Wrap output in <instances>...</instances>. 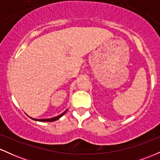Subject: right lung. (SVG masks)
Segmentation results:
<instances>
[{
    "label": "right lung",
    "instance_id": "right-lung-1",
    "mask_svg": "<svg viewBox=\"0 0 160 160\" xmlns=\"http://www.w3.org/2000/svg\"><path fill=\"white\" fill-rule=\"evenodd\" d=\"M66 111H67V110L65 112H63V113H62V114L57 116V117H52V118H49V119H35L34 120H37V121H40V122H52V121H56L57 120H58V119L60 118V117H62V116H63L65 113H66Z\"/></svg>",
    "mask_w": 160,
    "mask_h": 160
}]
</instances>
